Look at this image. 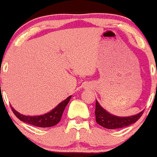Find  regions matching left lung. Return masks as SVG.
I'll use <instances>...</instances> for the list:
<instances>
[{"mask_svg": "<svg viewBox=\"0 0 157 157\" xmlns=\"http://www.w3.org/2000/svg\"><path fill=\"white\" fill-rule=\"evenodd\" d=\"M144 111L140 112L139 114L130 117H118L108 112L101 106L100 104L96 100L94 114H95L96 122L99 125L107 129L114 130L128 127L137 121L140 117L142 116Z\"/></svg>", "mask_w": 157, "mask_h": 157, "instance_id": "8db88e82", "label": "left lung"}]
</instances>
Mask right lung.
Here are the masks:
<instances>
[{"mask_svg": "<svg viewBox=\"0 0 157 157\" xmlns=\"http://www.w3.org/2000/svg\"><path fill=\"white\" fill-rule=\"evenodd\" d=\"M71 97L72 96H69L67 98L65 99L63 101L59 104L54 109H52L49 112L40 116L24 115V114H20L15 109H13L12 106L10 107H11V109L13 111V114L21 121L25 122V123L33 125V126L40 127V128H49V127L55 126L60 121L65 108H66V105L69 103Z\"/></svg>", "mask_w": 157, "mask_h": 157, "instance_id": "obj_1", "label": "right lung"}]
</instances>
